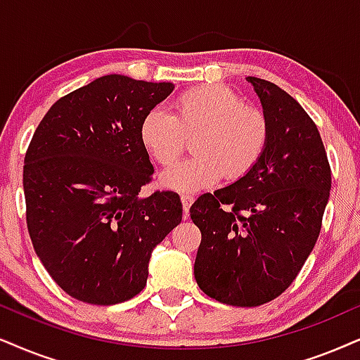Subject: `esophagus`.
I'll return each mask as SVG.
<instances>
[{
    "instance_id": "esophagus-1",
    "label": "esophagus",
    "mask_w": 360,
    "mask_h": 360,
    "mask_svg": "<svg viewBox=\"0 0 360 360\" xmlns=\"http://www.w3.org/2000/svg\"><path fill=\"white\" fill-rule=\"evenodd\" d=\"M181 202H183L184 214H186V216H188L189 207L193 206V202H194V198H193V195H181Z\"/></svg>"
}]
</instances>
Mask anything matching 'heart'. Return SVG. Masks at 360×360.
<instances>
[{"instance_id": "b5f03b06", "label": "heart", "mask_w": 360, "mask_h": 360, "mask_svg": "<svg viewBox=\"0 0 360 360\" xmlns=\"http://www.w3.org/2000/svg\"><path fill=\"white\" fill-rule=\"evenodd\" d=\"M194 159L167 167L159 177L165 189L194 194L222 179L238 181L261 161L269 141V124L261 109L244 106L233 89L219 84L186 91L176 99L174 115L154 108L141 122V141L162 166L194 139Z\"/></svg>"}]
</instances>
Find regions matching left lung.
I'll use <instances>...</instances> for the list:
<instances>
[{
  "instance_id": "1",
  "label": "left lung",
  "mask_w": 360,
  "mask_h": 360,
  "mask_svg": "<svg viewBox=\"0 0 360 360\" xmlns=\"http://www.w3.org/2000/svg\"><path fill=\"white\" fill-rule=\"evenodd\" d=\"M269 124L254 169L191 206L201 231L194 277L222 304L261 306L292 284L319 238L330 167L317 126L266 79L248 78Z\"/></svg>"
}]
</instances>
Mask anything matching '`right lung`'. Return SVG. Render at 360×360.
I'll use <instances>...</instances> for the list:
<instances>
[{
	"label": "right lung",
	"instance_id": "add662e5",
	"mask_svg": "<svg viewBox=\"0 0 360 360\" xmlns=\"http://www.w3.org/2000/svg\"><path fill=\"white\" fill-rule=\"evenodd\" d=\"M172 89L101 76L58 99L34 131L22 171L28 231L49 276L78 301L139 294L154 248L183 219L176 193L139 195L154 172L141 122Z\"/></svg>",
	"mask_w": 360,
	"mask_h": 360
}]
</instances>
